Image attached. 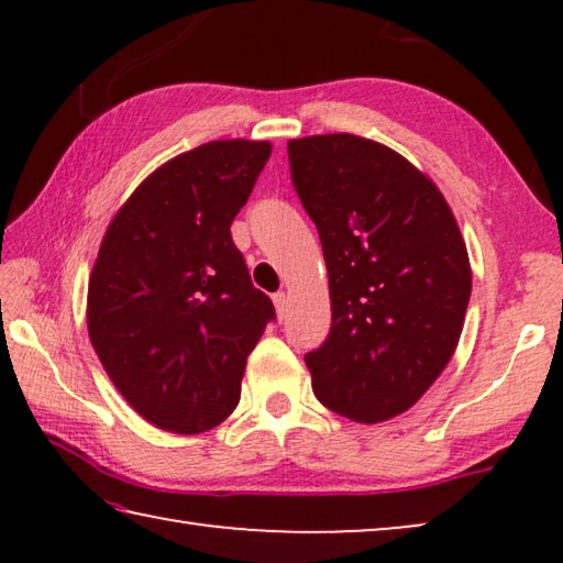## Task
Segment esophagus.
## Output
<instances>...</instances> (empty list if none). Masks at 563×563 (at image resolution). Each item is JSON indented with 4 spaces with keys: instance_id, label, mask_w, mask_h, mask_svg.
Listing matches in <instances>:
<instances>
[{
    "instance_id": "34e87169",
    "label": "esophagus",
    "mask_w": 563,
    "mask_h": 563,
    "mask_svg": "<svg viewBox=\"0 0 563 563\" xmlns=\"http://www.w3.org/2000/svg\"><path fill=\"white\" fill-rule=\"evenodd\" d=\"M273 302H275V312H278V318L283 320L285 316H288V308H290V298H288V292H275L273 295Z\"/></svg>"
}]
</instances>
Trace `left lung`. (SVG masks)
<instances>
[{
  "label": "left lung",
  "instance_id": "8db88e82",
  "mask_svg": "<svg viewBox=\"0 0 563 563\" xmlns=\"http://www.w3.org/2000/svg\"><path fill=\"white\" fill-rule=\"evenodd\" d=\"M288 156L330 283V335L305 355L312 393L352 422H387L419 402L460 345L466 243L434 180L385 144L322 133L288 141Z\"/></svg>",
  "mask_w": 563,
  "mask_h": 563
}]
</instances>
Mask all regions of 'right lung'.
<instances>
[{
  "instance_id": "obj_1",
  "label": "right lung",
  "mask_w": 563,
  "mask_h": 563,
  "mask_svg": "<svg viewBox=\"0 0 563 563\" xmlns=\"http://www.w3.org/2000/svg\"><path fill=\"white\" fill-rule=\"evenodd\" d=\"M271 151V141L225 139L174 156L101 238L89 340L113 387L158 430L201 434L228 419L275 316L231 238Z\"/></svg>"
}]
</instances>
